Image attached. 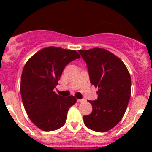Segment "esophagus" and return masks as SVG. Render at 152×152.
Returning <instances> with one entry per match:
<instances>
[{"label": "esophagus", "mask_w": 152, "mask_h": 152, "mask_svg": "<svg viewBox=\"0 0 152 152\" xmlns=\"http://www.w3.org/2000/svg\"><path fill=\"white\" fill-rule=\"evenodd\" d=\"M84 101H85L84 99H77V103H83Z\"/></svg>", "instance_id": "34e87169"}]
</instances>
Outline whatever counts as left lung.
Wrapping results in <instances>:
<instances>
[{"mask_svg": "<svg viewBox=\"0 0 152 152\" xmlns=\"http://www.w3.org/2000/svg\"><path fill=\"white\" fill-rule=\"evenodd\" d=\"M87 63L90 80L98 88L97 100H89L93 110L83 116L88 129L109 131L124 116L131 95V77L121 59L104 49L79 50Z\"/></svg>", "mask_w": 152, "mask_h": 152, "instance_id": "8db88e82", "label": "left lung"}]
</instances>
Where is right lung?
<instances>
[{
    "instance_id": "add662e5",
    "label": "right lung",
    "mask_w": 152,
    "mask_h": 152,
    "mask_svg": "<svg viewBox=\"0 0 152 152\" xmlns=\"http://www.w3.org/2000/svg\"><path fill=\"white\" fill-rule=\"evenodd\" d=\"M75 50L54 46L44 48L26 63L21 75L20 94L30 120L43 131H53L65 123L68 111L77 99L54 91L64 67L80 58Z\"/></svg>"
}]
</instances>
